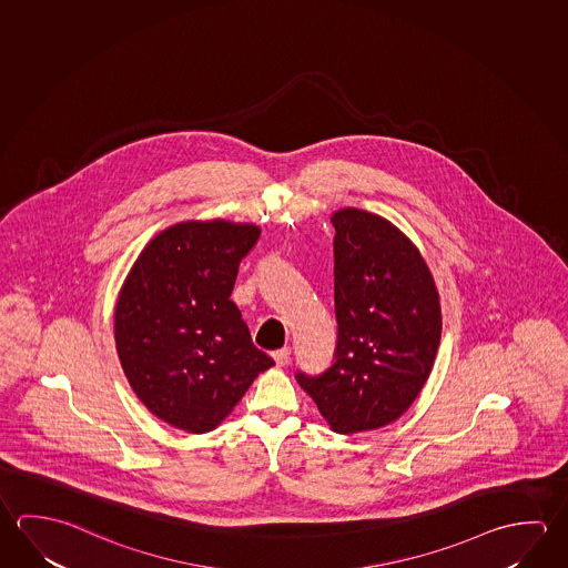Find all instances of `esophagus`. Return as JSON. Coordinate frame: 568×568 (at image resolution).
<instances>
[{
	"instance_id": "obj_1",
	"label": "esophagus",
	"mask_w": 568,
	"mask_h": 568,
	"mask_svg": "<svg viewBox=\"0 0 568 568\" xmlns=\"http://www.w3.org/2000/svg\"><path fill=\"white\" fill-rule=\"evenodd\" d=\"M273 358H275V363H277L280 367H285L288 363V358H291V348L283 347L273 351Z\"/></svg>"
}]
</instances>
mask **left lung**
Segmentation results:
<instances>
[{"label":"left lung","mask_w":568,"mask_h":568,"mask_svg":"<svg viewBox=\"0 0 568 568\" xmlns=\"http://www.w3.org/2000/svg\"><path fill=\"white\" fill-rule=\"evenodd\" d=\"M335 361L298 385L333 430L353 435L397 420L427 383L440 341V305L417 247L368 211L333 213Z\"/></svg>","instance_id":"left-lung-1"}]
</instances>
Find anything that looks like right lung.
<instances>
[{
  "mask_svg": "<svg viewBox=\"0 0 568 568\" xmlns=\"http://www.w3.org/2000/svg\"><path fill=\"white\" fill-rule=\"evenodd\" d=\"M255 225L178 223L143 250L115 307V345L131 388L187 433L217 427L275 361L253 345L231 301Z\"/></svg>",
  "mask_w": 568,
  "mask_h": 568,
  "instance_id": "obj_1",
  "label": "right lung"
}]
</instances>
